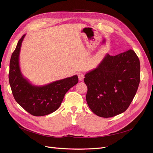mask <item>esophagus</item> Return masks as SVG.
<instances>
[{"label":"esophagus","mask_w":153,"mask_h":153,"mask_svg":"<svg viewBox=\"0 0 153 153\" xmlns=\"http://www.w3.org/2000/svg\"><path fill=\"white\" fill-rule=\"evenodd\" d=\"M78 79H79L80 81H82L84 80V75L83 73H78Z\"/></svg>","instance_id":"34e87169"}]
</instances>
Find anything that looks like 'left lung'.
I'll use <instances>...</instances> for the list:
<instances>
[{"mask_svg":"<svg viewBox=\"0 0 153 153\" xmlns=\"http://www.w3.org/2000/svg\"><path fill=\"white\" fill-rule=\"evenodd\" d=\"M139 59L133 50L112 56L85 75L86 100L98 116L108 118L125 112L135 97L140 80Z\"/></svg>","mask_w":153,"mask_h":153,"instance_id":"obj_1","label":"left lung"}]
</instances>
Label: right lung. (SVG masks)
<instances>
[{
    "instance_id": "obj_1",
    "label": "right lung",
    "mask_w": 153,
    "mask_h": 153,
    "mask_svg": "<svg viewBox=\"0 0 153 153\" xmlns=\"http://www.w3.org/2000/svg\"><path fill=\"white\" fill-rule=\"evenodd\" d=\"M24 34L18 41L12 53L9 73V81L13 95L22 107L34 116H43L57 110L66 92L75 85L77 75L51 82L45 85L32 84L22 75L19 64V56Z\"/></svg>"
}]
</instances>
